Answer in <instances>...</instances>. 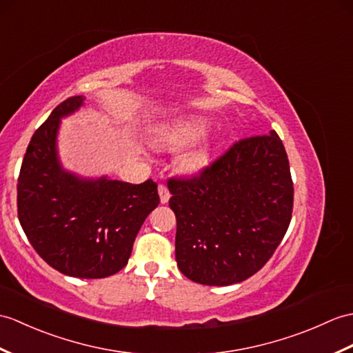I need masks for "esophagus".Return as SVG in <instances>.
<instances>
[{"mask_svg":"<svg viewBox=\"0 0 353 353\" xmlns=\"http://www.w3.org/2000/svg\"><path fill=\"white\" fill-rule=\"evenodd\" d=\"M158 192H159V199H161V203L162 204H165V203H168V200H170V196H171V194H170V191H168V188L165 186V185H159L158 186Z\"/></svg>","mask_w":353,"mask_h":353,"instance_id":"esophagus-1","label":"esophagus"}]
</instances>
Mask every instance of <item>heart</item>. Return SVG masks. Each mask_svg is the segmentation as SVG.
Returning <instances> with one entry per match:
<instances>
[{"label":"heart","mask_w":353,"mask_h":353,"mask_svg":"<svg viewBox=\"0 0 353 353\" xmlns=\"http://www.w3.org/2000/svg\"><path fill=\"white\" fill-rule=\"evenodd\" d=\"M209 129V121L200 116H190L177 119L174 121L165 123L159 126L152 137V143L159 149L176 150L180 147L194 143L206 134ZM208 158L204 150H192L182 158V168L188 173H195L204 167Z\"/></svg>","instance_id":"b5f03b06"}]
</instances>
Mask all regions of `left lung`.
<instances>
[{"instance_id":"8db88e82","label":"left lung","mask_w":353,"mask_h":353,"mask_svg":"<svg viewBox=\"0 0 353 353\" xmlns=\"http://www.w3.org/2000/svg\"><path fill=\"white\" fill-rule=\"evenodd\" d=\"M176 261L185 276L230 285L266 265L288 232L293 182L275 130L243 138L199 174L170 179Z\"/></svg>"}]
</instances>
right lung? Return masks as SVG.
<instances>
[{"label":"right lung","mask_w":353,"mask_h":353,"mask_svg":"<svg viewBox=\"0 0 353 353\" xmlns=\"http://www.w3.org/2000/svg\"><path fill=\"white\" fill-rule=\"evenodd\" d=\"M83 103V96L65 99L32 135L18 179V218L49 266L77 278H105L128 265L159 195L152 179L132 185L63 170L57 154L60 120Z\"/></svg>","instance_id":"add662e5"}]
</instances>
